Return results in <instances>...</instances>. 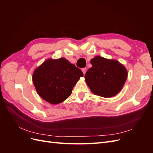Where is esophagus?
Segmentation results:
<instances>
[{"instance_id":"esophagus-1","label":"esophagus","mask_w":153,"mask_h":153,"mask_svg":"<svg viewBox=\"0 0 153 153\" xmlns=\"http://www.w3.org/2000/svg\"><path fill=\"white\" fill-rule=\"evenodd\" d=\"M82 71L83 73H84V75H85L86 71H87V69H86V68H82Z\"/></svg>"}]
</instances>
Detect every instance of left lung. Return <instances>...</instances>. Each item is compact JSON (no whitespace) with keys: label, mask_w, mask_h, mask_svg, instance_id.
<instances>
[{"label":"left lung","mask_w":153,"mask_h":153,"mask_svg":"<svg viewBox=\"0 0 153 153\" xmlns=\"http://www.w3.org/2000/svg\"><path fill=\"white\" fill-rule=\"evenodd\" d=\"M92 67L85 75V80L92 92L104 98H111L121 91L127 79L128 71L114 59L96 56L91 60Z\"/></svg>","instance_id":"8db88e82"}]
</instances>
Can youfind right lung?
<instances>
[{"label": "right lung", "mask_w": 153, "mask_h": 153, "mask_svg": "<svg viewBox=\"0 0 153 153\" xmlns=\"http://www.w3.org/2000/svg\"><path fill=\"white\" fill-rule=\"evenodd\" d=\"M83 76L80 69L65 58L48 59L36 68L32 82L39 96L55 105L71 94L74 86Z\"/></svg>", "instance_id": "obj_1"}]
</instances>
